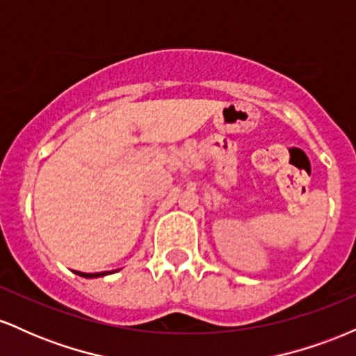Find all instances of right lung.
I'll list each match as a JSON object with an SVG mask.
<instances>
[{
    "instance_id": "1",
    "label": "right lung",
    "mask_w": 356,
    "mask_h": 356,
    "mask_svg": "<svg viewBox=\"0 0 356 356\" xmlns=\"http://www.w3.org/2000/svg\"><path fill=\"white\" fill-rule=\"evenodd\" d=\"M76 275L83 276V277H99V276H105L108 275V273H80V271H75Z\"/></svg>"
}]
</instances>
